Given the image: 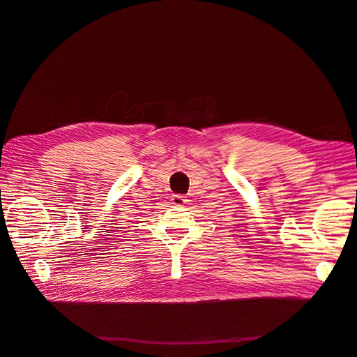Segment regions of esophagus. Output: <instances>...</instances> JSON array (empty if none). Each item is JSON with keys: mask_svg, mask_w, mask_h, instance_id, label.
Listing matches in <instances>:
<instances>
[{"mask_svg": "<svg viewBox=\"0 0 357 357\" xmlns=\"http://www.w3.org/2000/svg\"><path fill=\"white\" fill-rule=\"evenodd\" d=\"M186 197H181V195H172L171 197V202L174 204V205H183V204H186Z\"/></svg>", "mask_w": 357, "mask_h": 357, "instance_id": "esophagus-1", "label": "esophagus"}]
</instances>
